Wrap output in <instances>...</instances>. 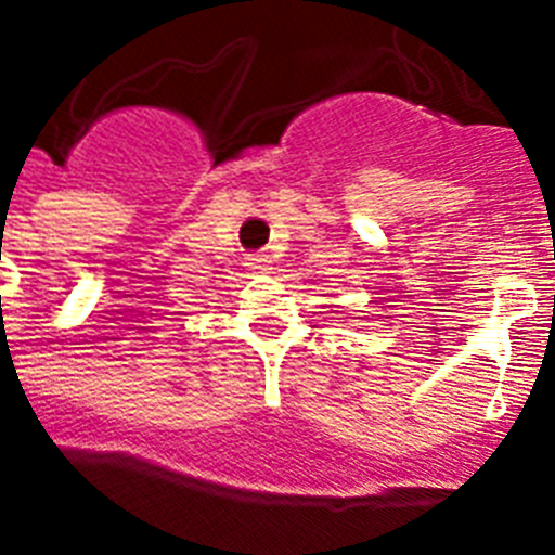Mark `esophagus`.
I'll list each match as a JSON object with an SVG mask.
<instances>
[{
  "mask_svg": "<svg viewBox=\"0 0 555 555\" xmlns=\"http://www.w3.org/2000/svg\"><path fill=\"white\" fill-rule=\"evenodd\" d=\"M267 255H253V258H247L249 269H267Z\"/></svg>",
  "mask_w": 555,
  "mask_h": 555,
  "instance_id": "34e87169",
  "label": "esophagus"
}]
</instances>
